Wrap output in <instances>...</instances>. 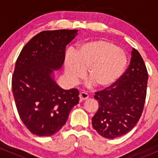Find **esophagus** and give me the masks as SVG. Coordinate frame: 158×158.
Listing matches in <instances>:
<instances>
[{
	"mask_svg": "<svg viewBox=\"0 0 158 158\" xmlns=\"http://www.w3.org/2000/svg\"><path fill=\"white\" fill-rule=\"evenodd\" d=\"M89 95L87 93H85V92H81L79 94V99H80V101H84V100L89 98Z\"/></svg>",
	"mask_w": 158,
	"mask_h": 158,
	"instance_id": "esophagus-1",
	"label": "esophagus"
}]
</instances>
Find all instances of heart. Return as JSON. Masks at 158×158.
Listing matches in <instances>:
<instances>
[{
  "mask_svg": "<svg viewBox=\"0 0 158 158\" xmlns=\"http://www.w3.org/2000/svg\"><path fill=\"white\" fill-rule=\"evenodd\" d=\"M128 64L126 54L115 44L106 40L83 44L75 53L68 52L65 59V73L71 83H77L86 76L98 89L112 86L122 77Z\"/></svg>",
  "mask_w": 158,
  "mask_h": 158,
  "instance_id": "heart-1",
  "label": "heart"
}]
</instances>
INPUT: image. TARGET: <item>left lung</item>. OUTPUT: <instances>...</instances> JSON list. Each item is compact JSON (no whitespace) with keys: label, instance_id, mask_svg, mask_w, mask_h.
I'll use <instances>...</instances> for the list:
<instances>
[{"label":"left lung","instance_id":"left-lung-1","mask_svg":"<svg viewBox=\"0 0 158 158\" xmlns=\"http://www.w3.org/2000/svg\"><path fill=\"white\" fill-rule=\"evenodd\" d=\"M148 74L142 57L133 48L128 69L115 84L94 98L98 111L92 118V126L100 135L114 139L125 135L136 125L145 102Z\"/></svg>","mask_w":158,"mask_h":158}]
</instances>
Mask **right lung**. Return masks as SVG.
<instances>
[{
	"label": "right lung",
	"mask_w": 158,
	"mask_h": 158,
	"mask_svg": "<svg viewBox=\"0 0 158 158\" xmlns=\"http://www.w3.org/2000/svg\"><path fill=\"white\" fill-rule=\"evenodd\" d=\"M78 30L40 32L24 46L16 62L12 89L17 111L25 126L37 136H52L66 124L79 103V91L65 90L54 79L65 50Z\"/></svg>",
	"instance_id": "add662e5"
}]
</instances>
